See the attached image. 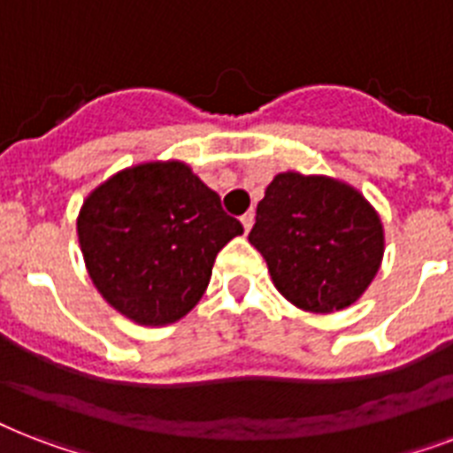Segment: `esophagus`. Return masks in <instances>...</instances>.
Instances as JSON below:
<instances>
[{
  "mask_svg": "<svg viewBox=\"0 0 453 453\" xmlns=\"http://www.w3.org/2000/svg\"><path fill=\"white\" fill-rule=\"evenodd\" d=\"M242 226H244V230H247V233H249V230H251V226H254V213H251V211H247V213H244V216H242Z\"/></svg>",
  "mask_w": 453,
  "mask_h": 453,
  "instance_id": "esophagus-1",
  "label": "esophagus"
}]
</instances>
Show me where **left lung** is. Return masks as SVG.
Returning a JSON list of instances; mask_svg holds the SVG:
<instances>
[{
    "label": "left lung",
    "mask_w": 453,
    "mask_h": 453,
    "mask_svg": "<svg viewBox=\"0 0 453 453\" xmlns=\"http://www.w3.org/2000/svg\"><path fill=\"white\" fill-rule=\"evenodd\" d=\"M277 291L308 312L357 301L383 261V226L352 185L284 171L265 188L249 233Z\"/></svg>",
    "instance_id": "1"
}]
</instances>
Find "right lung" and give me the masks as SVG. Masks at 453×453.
<instances>
[{
    "mask_svg": "<svg viewBox=\"0 0 453 453\" xmlns=\"http://www.w3.org/2000/svg\"><path fill=\"white\" fill-rule=\"evenodd\" d=\"M244 233L188 164L145 162L96 188L77 219L88 277L131 322H178L204 296L216 256Z\"/></svg>",
    "mask_w": 453,
    "mask_h": 453,
    "instance_id": "add662e5",
    "label": "right lung"
}]
</instances>
